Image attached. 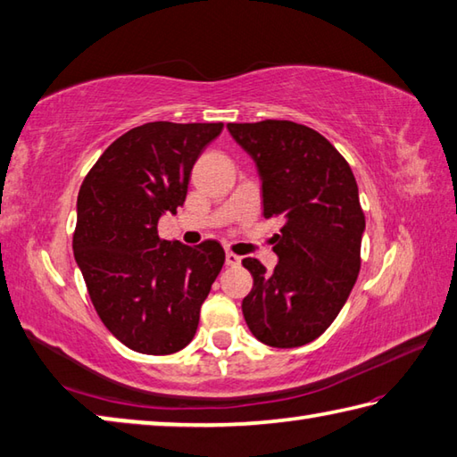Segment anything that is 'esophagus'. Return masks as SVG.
Segmentation results:
<instances>
[{
  "label": "esophagus",
  "mask_w": 457,
  "mask_h": 457,
  "mask_svg": "<svg viewBox=\"0 0 457 457\" xmlns=\"http://www.w3.org/2000/svg\"><path fill=\"white\" fill-rule=\"evenodd\" d=\"M241 263V257L239 255H236V253H226V265H229V267H236V265H239Z\"/></svg>",
  "instance_id": "esophagus-1"
}]
</instances>
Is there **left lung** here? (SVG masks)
<instances>
[{"instance_id":"obj_1","label":"left lung","mask_w":457,"mask_h":457,"mask_svg":"<svg viewBox=\"0 0 457 457\" xmlns=\"http://www.w3.org/2000/svg\"><path fill=\"white\" fill-rule=\"evenodd\" d=\"M262 178L263 216L281 218L273 273L253 257V289L241 303L257 341L293 348L315 341L341 312L361 271L364 213L359 186L330 142L291 120L229 122Z\"/></svg>"}]
</instances>
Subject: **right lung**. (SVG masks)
<instances>
[{
    "label": "right lung",
    "mask_w": 457,
    "mask_h": 457,
    "mask_svg": "<svg viewBox=\"0 0 457 457\" xmlns=\"http://www.w3.org/2000/svg\"><path fill=\"white\" fill-rule=\"evenodd\" d=\"M221 122H146L116 138L77 198L73 252L104 327L142 354L192 341L200 307L226 253L218 241L184 245L158 236V220L186 200L195 160Z\"/></svg>",
    "instance_id": "obj_1"
}]
</instances>
